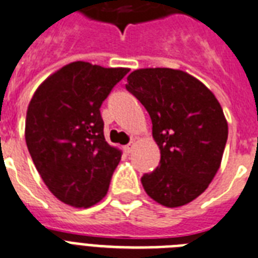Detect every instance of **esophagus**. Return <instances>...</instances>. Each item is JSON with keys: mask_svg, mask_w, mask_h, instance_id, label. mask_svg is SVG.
<instances>
[{"mask_svg": "<svg viewBox=\"0 0 258 258\" xmlns=\"http://www.w3.org/2000/svg\"><path fill=\"white\" fill-rule=\"evenodd\" d=\"M133 149H135V143L127 144L126 147H125V152H126V153H131V152L133 151Z\"/></svg>", "mask_w": 258, "mask_h": 258, "instance_id": "obj_1", "label": "esophagus"}]
</instances>
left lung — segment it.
Masks as SVG:
<instances>
[{
	"instance_id": "8db88e82",
	"label": "left lung",
	"mask_w": 258,
	"mask_h": 258,
	"mask_svg": "<svg viewBox=\"0 0 258 258\" xmlns=\"http://www.w3.org/2000/svg\"><path fill=\"white\" fill-rule=\"evenodd\" d=\"M126 90L151 115L160 165L145 173V192L165 207H179L205 192L222 161L227 121L215 95L192 75L172 69H140Z\"/></svg>"
}]
</instances>
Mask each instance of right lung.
<instances>
[{
    "mask_svg": "<svg viewBox=\"0 0 258 258\" xmlns=\"http://www.w3.org/2000/svg\"><path fill=\"white\" fill-rule=\"evenodd\" d=\"M127 73L74 61L49 75L28 105V151L48 189L66 205L86 209L107 194L122 152L105 140L99 109Z\"/></svg>",
    "mask_w": 258,
    "mask_h": 258,
    "instance_id": "obj_1",
    "label": "right lung"
}]
</instances>
